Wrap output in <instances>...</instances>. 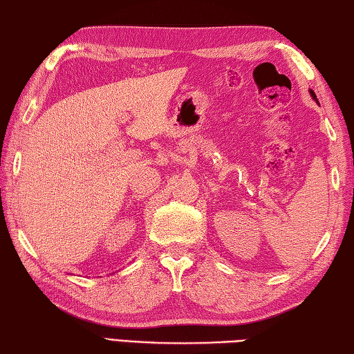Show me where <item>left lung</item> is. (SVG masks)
<instances>
[{"label": "left lung", "mask_w": 354, "mask_h": 354, "mask_svg": "<svg viewBox=\"0 0 354 354\" xmlns=\"http://www.w3.org/2000/svg\"><path fill=\"white\" fill-rule=\"evenodd\" d=\"M310 95H311V96H313V100H316V95H315V92H313V90H310ZM316 102H317V100H316Z\"/></svg>", "instance_id": "1"}]
</instances>
